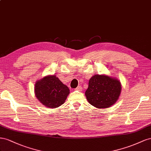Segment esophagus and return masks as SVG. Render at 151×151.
I'll list each match as a JSON object with an SVG mask.
<instances>
[{"label":"esophagus","instance_id":"1","mask_svg":"<svg viewBox=\"0 0 151 151\" xmlns=\"http://www.w3.org/2000/svg\"><path fill=\"white\" fill-rule=\"evenodd\" d=\"M82 87H81V86H78V87H77V88H76V90H78V91H79V92H81V91H82Z\"/></svg>","mask_w":151,"mask_h":151}]
</instances>
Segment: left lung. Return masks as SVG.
Segmentation results:
<instances>
[{"mask_svg":"<svg viewBox=\"0 0 151 151\" xmlns=\"http://www.w3.org/2000/svg\"><path fill=\"white\" fill-rule=\"evenodd\" d=\"M122 84L115 77L106 75H94L88 81L85 96L92 106L98 109L108 108L118 100Z\"/></svg>","mask_w":151,"mask_h":151,"instance_id":"1","label":"left lung"}]
</instances>
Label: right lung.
<instances>
[{
  "label": "right lung",
  "instance_id": "1",
  "mask_svg": "<svg viewBox=\"0 0 151 151\" xmlns=\"http://www.w3.org/2000/svg\"><path fill=\"white\" fill-rule=\"evenodd\" d=\"M34 90L36 97L42 104L52 109L63 104L70 94L69 88L55 75H47L37 80Z\"/></svg>",
  "mask_w": 151,
  "mask_h": 151
}]
</instances>
